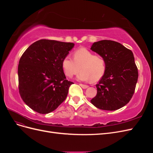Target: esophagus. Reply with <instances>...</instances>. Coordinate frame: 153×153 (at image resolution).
<instances>
[{"mask_svg": "<svg viewBox=\"0 0 153 153\" xmlns=\"http://www.w3.org/2000/svg\"><path fill=\"white\" fill-rule=\"evenodd\" d=\"M80 85L83 88V89H87V88L89 87V86L87 85H84V84H80Z\"/></svg>", "mask_w": 153, "mask_h": 153, "instance_id": "34e87169", "label": "esophagus"}]
</instances>
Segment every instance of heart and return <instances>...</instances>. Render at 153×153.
Returning a JSON list of instances; mask_svg holds the SVG:
<instances>
[{
    "label": "heart",
    "instance_id": "heart-1",
    "mask_svg": "<svg viewBox=\"0 0 153 153\" xmlns=\"http://www.w3.org/2000/svg\"><path fill=\"white\" fill-rule=\"evenodd\" d=\"M73 60L69 56L64 57L62 61V67L65 75L72 77L78 71L80 72L76 76L80 81L95 82L99 80L104 75L106 69V61L100 55H94L85 48L77 49L73 53Z\"/></svg>",
    "mask_w": 153,
    "mask_h": 153
}]
</instances>
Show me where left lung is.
Listing matches in <instances>:
<instances>
[{
  "label": "left lung",
  "instance_id": "1",
  "mask_svg": "<svg viewBox=\"0 0 153 153\" xmlns=\"http://www.w3.org/2000/svg\"><path fill=\"white\" fill-rule=\"evenodd\" d=\"M91 50L106 61L105 73L96 85L97 94L91 100V103L104 110L123 107L131 99L138 80V69L133 52L121 43L111 40L94 42Z\"/></svg>",
  "mask_w": 153,
  "mask_h": 153
}]
</instances>
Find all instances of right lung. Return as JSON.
<instances>
[{
	"label": "right lung",
	"instance_id": "1",
	"mask_svg": "<svg viewBox=\"0 0 153 153\" xmlns=\"http://www.w3.org/2000/svg\"><path fill=\"white\" fill-rule=\"evenodd\" d=\"M74 46L73 43L41 39L22 55L18 68L20 94L35 112H52L66 98L73 83L66 79L62 61Z\"/></svg>",
	"mask_w": 153,
	"mask_h": 153
}]
</instances>
